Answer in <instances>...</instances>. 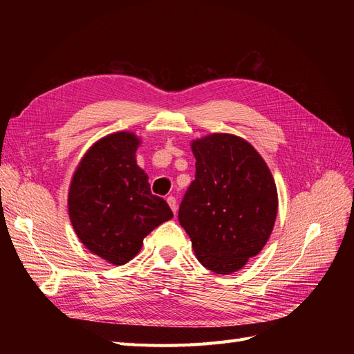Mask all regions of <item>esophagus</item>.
Masks as SVG:
<instances>
[{
  "mask_svg": "<svg viewBox=\"0 0 354 354\" xmlns=\"http://www.w3.org/2000/svg\"><path fill=\"white\" fill-rule=\"evenodd\" d=\"M167 202H168L169 208L173 209V212L176 214V212H177V201H176V198H174V196H168V198H167Z\"/></svg>",
  "mask_w": 354,
  "mask_h": 354,
  "instance_id": "obj_1",
  "label": "esophagus"
}]
</instances>
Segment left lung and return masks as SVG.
<instances>
[{
    "label": "left lung",
    "instance_id": "8db88e82",
    "mask_svg": "<svg viewBox=\"0 0 354 354\" xmlns=\"http://www.w3.org/2000/svg\"><path fill=\"white\" fill-rule=\"evenodd\" d=\"M196 174L178 220L199 263L217 274L241 270L269 241L277 189L269 167L242 137L212 133L190 143Z\"/></svg>",
    "mask_w": 354,
    "mask_h": 354
}]
</instances>
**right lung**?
<instances>
[{
  "label": "right lung",
  "mask_w": 354,
  "mask_h": 354,
  "mask_svg": "<svg viewBox=\"0 0 354 354\" xmlns=\"http://www.w3.org/2000/svg\"><path fill=\"white\" fill-rule=\"evenodd\" d=\"M140 143L131 131L102 137L80 160L69 186L68 211L78 239L113 266L134 259L147 234L173 218L137 165Z\"/></svg>",
  "instance_id": "1"
}]
</instances>
